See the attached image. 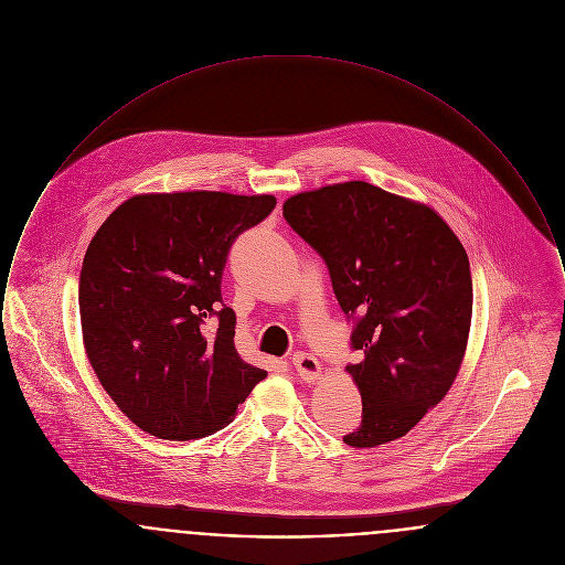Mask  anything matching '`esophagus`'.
<instances>
[{
  "instance_id": "1",
  "label": "esophagus",
  "mask_w": 565,
  "mask_h": 565,
  "mask_svg": "<svg viewBox=\"0 0 565 565\" xmlns=\"http://www.w3.org/2000/svg\"><path fill=\"white\" fill-rule=\"evenodd\" d=\"M294 369H296V373H298L301 381H306V383L317 381L321 376L319 360L315 355H310V353H303V351L294 355Z\"/></svg>"
}]
</instances>
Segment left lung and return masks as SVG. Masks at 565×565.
I'll return each mask as SVG.
<instances>
[{
    "mask_svg": "<svg viewBox=\"0 0 565 565\" xmlns=\"http://www.w3.org/2000/svg\"><path fill=\"white\" fill-rule=\"evenodd\" d=\"M282 216L328 265L334 296L355 319L347 373L362 394V424L342 437L376 448L405 437L458 375L473 285L467 253L428 205L369 182L294 194Z\"/></svg>",
    "mask_w": 565,
    "mask_h": 565,
    "instance_id": "1",
    "label": "left lung"
}]
</instances>
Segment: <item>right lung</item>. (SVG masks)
Listing matches in <instances>:
<instances>
[{
    "label": "right lung",
    "mask_w": 565,
    "mask_h": 565,
    "mask_svg": "<svg viewBox=\"0 0 565 565\" xmlns=\"http://www.w3.org/2000/svg\"><path fill=\"white\" fill-rule=\"evenodd\" d=\"M276 207L271 194L150 192L96 231L78 278L87 360L119 412L158 439L207 437L267 376L235 349L226 255Z\"/></svg>",
    "instance_id": "obj_1"
}]
</instances>
